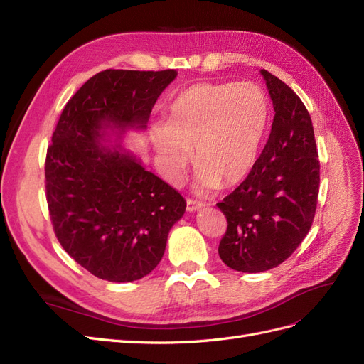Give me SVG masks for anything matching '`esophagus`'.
I'll return each mask as SVG.
<instances>
[{"mask_svg":"<svg viewBox=\"0 0 364 364\" xmlns=\"http://www.w3.org/2000/svg\"><path fill=\"white\" fill-rule=\"evenodd\" d=\"M205 203L199 202V200H193V199H186V211L194 213V211H199L200 208H203Z\"/></svg>","mask_w":364,"mask_h":364,"instance_id":"obj_1","label":"esophagus"}]
</instances>
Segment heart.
Segmentation results:
<instances>
[{
	"mask_svg": "<svg viewBox=\"0 0 364 364\" xmlns=\"http://www.w3.org/2000/svg\"><path fill=\"white\" fill-rule=\"evenodd\" d=\"M270 119V102L252 82L196 83L174 98L165 124L150 130L165 179L178 183L191 150L202 190L235 185L255 165Z\"/></svg>",
	"mask_w": 364,
	"mask_h": 364,
	"instance_id": "obj_1",
	"label": "heart"
}]
</instances>
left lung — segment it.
<instances>
[{
    "label": "left lung",
    "instance_id": "obj_1",
    "mask_svg": "<svg viewBox=\"0 0 364 364\" xmlns=\"http://www.w3.org/2000/svg\"><path fill=\"white\" fill-rule=\"evenodd\" d=\"M273 102L269 139L247 178L220 208L228 229L218 255L237 272L258 273L279 266L313 225L321 164L311 117L290 86L261 70Z\"/></svg>",
    "mask_w": 364,
    "mask_h": 364
}]
</instances>
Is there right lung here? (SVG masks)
Here are the masks:
<instances>
[{"label":"right lung","mask_w":364,"mask_h":364,"mask_svg":"<svg viewBox=\"0 0 364 364\" xmlns=\"http://www.w3.org/2000/svg\"><path fill=\"white\" fill-rule=\"evenodd\" d=\"M174 70H105L63 107L46 159L47 203L65 252L111 282L144 278L185 213L179 191L119 146L102 144L106 129H146L151 107Z\"/></svg>","instance_id":"add662e5"}]
</instances>
